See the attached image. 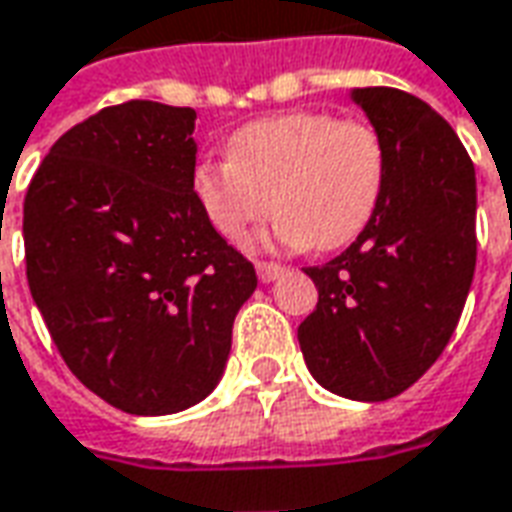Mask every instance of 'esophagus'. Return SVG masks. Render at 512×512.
<instances>
[{"label":"esophagus","instance_id":"obj_1","mask_svg":"<svg viewBox=\"0 0 512 512\" xmlns=\"http://www.w3.org/2000/svg\"><path fill=\"white\" fill-rule=\"evenodd\" d=\"M282 274V266L280 263H257V277H260V282H274L277 277Z\"/></svg>","mask_w":512,"mask_h":512}]
</instances>
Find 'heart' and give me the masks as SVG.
Wrapping results in <instances>:
<instances>
[{
	"label": "heart",
	"mask_w": 512,
	"mask_h": 512,
	"mask_svg": "<svg viewBox=\"0 0 512 512\" xmlns=\"http://www.w3.org/2000/svg\"><path fill=\"white\" fill-rule=\"evenodd\" d=\"M388 182V146L363 119L293 110L246 124L230 138V160H205L194 194L221 238L244 246L282 213L274 238L335 252L377 216Z\"/></svg>",
	"instance_id": "heart-1"
}]
</instances>
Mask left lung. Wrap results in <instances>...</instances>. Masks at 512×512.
<instances>
[{
	"instance_id": "left-lung-1",
	"label": "left lung",
	"mask_w": 512,
	"mask_h": 512,
	"mask_svg": "<svg viewBox=\"0 0 512 512\" xmlns=\"http://www.w3.org/2000/svg\"><path fill=\"white\" fill-rule=\"evenodd\" d=\"M388 146L377 216L346 252L307 266L318 305L299 324V346L318 385L385 402L441 357L477 266V180L455 130L418 96L357 88Z\"/></svg>"
}]
</instances>
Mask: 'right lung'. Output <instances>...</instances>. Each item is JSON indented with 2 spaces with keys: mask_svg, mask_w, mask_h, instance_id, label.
I'll return each instance as SVG.
<instances>
[{
  "mask_svg": "<svg viewBox=\"0 0 512 512\" xmlns=\"http://www.w3.org/2000/svg\"><path fill=\"white\" fill-rule=\"evenodd\" d=\"M196 110H99L49 149L24 196L27 282L71 374L132 416L202 402L230 357L255 266L194 194Z\"/></svg>",
  "mask_w": 512,
  "mask_h": 512,
  "instance_id": "obj_1",
  "label": "right lung"
}]
</instances>
